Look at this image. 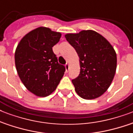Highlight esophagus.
Returning <instances> with one entry per match:
<instances>
[{"label": "esophagus", "mask_w": 133, "mask_h": 133, "mask_svg": "<svg viewBox=\"0 0 133 133\" xmlns=\"http://www.w3.org/2000/svg\"><path fill=\"white\" fill-rule=\"evenodd\" d=\"M65 70H66V72H68V70H69V63H66L65 65Z\"/></svg>", "instance_id": "1"}]
</instances>
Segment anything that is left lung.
<instances>
[{"label": "left lung", "instance_id": "obj_1", "mask_svg": "<svg viewBox=\"0 0 133 133\" xmlns=\"http://www.w3.org/2000/svg\"><path fill=\"white\" fill-rule=\"evenodd\" d=\"M65 36L79 56L80 73L72 80L75 90L85 99L100 97L109 88L115 75L117 55L114 48L92 30Z\"/></svg>", "mask_w": 133, "mask_h": 133}]
</instances>
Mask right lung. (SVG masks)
<instances>
[{
  "mask_svg": "<svg viewBox=\"0 0 133 133\" xmlns=\"http://www.w3.org/2000/svg\"><path fill=\"white\" fill-rule=\"evenodd\" d=\"M61 34L48 28H36L26 34L18 45L15 64L18 75L28 90L38 97L53 92L64 75L52 47Z\"/></svg>",
  "mask_w": 133,
  "mask_h": 133,
  "instance_id": "add662e5",
  "label": "right lung"
}]
</instances>
